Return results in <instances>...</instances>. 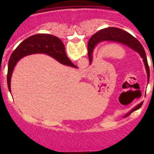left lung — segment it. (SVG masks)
Returning <instances> with one entry per match:
<instances>
[{
  "instance_id": "left-lung-1",
  "label": "left lung",
  "mask_w": 154,
  "mask_h": 154,
  "mask_svg": "<svg viewBox=\"0 0 154 154\" xmlns=\"http://www.w3.org/2000/svg\"><path fill=\"white\" fill-rule=\"evenodd\" d=\"M105 41L118 42V43H123L125 44V45H128V47H130V48L132 49V50L135 51L136 52L138 53L144 62L146 72H147L148 81L150 76V69L148 64L147 57H146V52H145L143 47L141 43H140L135 37L132 36V35H130V33L128 32L122 30V29H119V28L107 27L106 28V29H101V30L98 31V32H96L91 37L89 42H88V58H89L90 63H91L92 60H93V56H92V55H93V52L95 47L96 46L98 43ZM143 101H142L140 103H139L138 105H137L136 106L134 107L133 109H132L131 111H129L128 114L124 116V117H126V116H129L131 113L133 112L134 111H136L137 109H140V108L141 107V106L143 105Z\"/></svg>"
}]
</instances>
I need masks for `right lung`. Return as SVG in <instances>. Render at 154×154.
Listing matches in <instances>:
<instances>
[{"label": "right lung", "instance_id": "right-lung-1", "mask_svg": "<svg viewBox=\"0 0 154 154\" xmlns=\"http://www.w3.org/2000/svg\"><path fill=\"white\" fill-rule=\"evenodd\" d=\"M45 54L66 66L77 68L67 57L63 42L57 37L49 34L32 35L22 42L11 56L8 66L7 84L11 92V79L17 63L28 55Z\"/></svg>", "mask_w": 154, "mask_h": 154}]
</instances>
